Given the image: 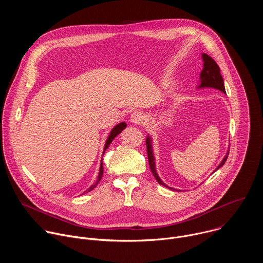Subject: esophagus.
Here are the masks:
<instances>
[{"label": "esophagus", "instance_id": "1", "mask_svg": "<svg viewBox=\"0 0 263 263\" xmlns=\"http://www.w3.org/2000/svg\"><path fill=\"white\" fill-rule=\"evenodd\" d=\"M130 121H131L132 123H134V124L139 125V124H142V123H143L144 117L142 116L141 112H139V111H134L133 114L131 115V117H130Z\"/></svg>", "mask_w": 263, "mask_h": 263}]
</instances>
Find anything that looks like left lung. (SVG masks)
I'll return each mask as SVG.
<instances>
[{
  "instance_id": "obj_1",
  "label": "left lung",
  "mask_w": 263,
  "mask_h": 263,
  "mask_svg": "<svg viewBox=\"0 0 263 263\" xmlns=\"http://www.w3.org/2000/svg\"><path fill=\"white\" fill-rule=\"evenodd\" d=\"M203 60H204V67L202 69L201 72V84L200 87H212L215 89L220 90L221 92L226 93V90H224V86H223V80L221 78V74L219 72V67L216 64V62L207 54H202ZM145 144H146V153H147V159H148V165L149 168H151V172L153 174V176L155 177V179L158 181L159 184H161L164 187H167L170 190L176 191L175 189H172V187H168L167 185H165L160 178L158 177L156 170H155V162H154V156H153V151H152V145H151V138L146 137L145 139ZM229 156V151L227 152V155L223 157L222 161L220 162V164L217 166L216 170H218L220 166H222L226 162V160L228 159ZM215 170V171H216ZM179 192V191H178Z\"/></svg>"
}]
</instances>
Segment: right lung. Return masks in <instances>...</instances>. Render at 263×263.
<instances>
[{"label": "right lung", "mask_w": 263, "mask_h": 263, "mask_svg": "<svg viewBox=\"0 0 263 263\" xmlns=\"http://www.w3.org/2000/svg\"><path fill=\"white\" fill-rule=\"evenodd\" d=\"M126 124L125 123H121V124H119L118 126H116L115 128H114V130H112L111 131V133H110V135H109V137H108V139L106 140V143H105V147H104V152L106 151V148L109 146V144L111 143V141L112 140H114V138L117 136V135H119L125 128H126ZM103 163L101 162V166H100V173H99V176H98V180H97V183L95 184V185H91L90 187H89V189L86 191V193L87 192H90V191H92L93 189H95V187H96V185L100 182V180L102 179V176H103Z\"/></svg>", "instance_id": "obj_1"}]
</instances>
